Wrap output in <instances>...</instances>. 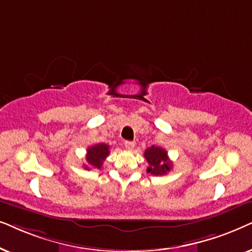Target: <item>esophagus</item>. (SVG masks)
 <instances>
[{"mask_svg": "<svg viewBox=\"0 0 252 252\" xmlns=\"http://www.w3.org/2000/svg\"><path fill=\"white\" fill-rule=\"evenodd\" d=\"M124 146H126V150H133L136 146V143L130 142V140H126V142H124Z\"/></svg>", "mask_w": 252, "mask_h": 252, "instance_id": "34e87169", "label": "esophagus"}]
</instances>
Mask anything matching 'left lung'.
I'll return each mask as SVG.
<instances>
[{"label":"left lung","instance_id":"8db88e82","mask_svg":"<svg viewBox=\"0 0 252 252\" xmlns=\"http://www.w3.org/2000/svg\"><path fill=\"white\" fill-rule=\"evenodd\" d=\"M149 167H147V172L152 174V175H165L172 169L173 163L169 160L167 151L162 147L159 146H151L144 153Z\"/></svg>","mask_w":252,"mask_h":252}]
</instances>
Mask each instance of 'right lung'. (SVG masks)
Segmentation results:
<instances>
[{
  "label": "right lung",
  "mask_w": 252,
  "mask_h": 252,
  "mask_svg": "<svg viewBox=\"0 0 252 252\" xmlns=\"http://www.w3.org/2000/svg\"><path fill=\"white\" fill-rule=\"evenodd\" d=\"M109 156V146L107 144H96L90 146L86 152V161L89 165H84V168L89 169V167L93 168H101L103 161Z\"/></svg>",
  "instance_id": "add662e5"
}]
</instances>
